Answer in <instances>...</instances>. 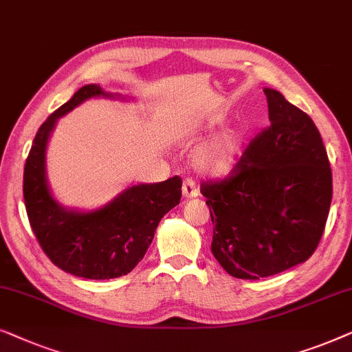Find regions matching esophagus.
I'll list each match as a JSON object with an SVG mask.
<instances>
[{
    "mask_svg": "<svg viewBox=\"0 0 352 352\" xmlns=\"http://www.w3.org/2000/svg\"><path fill=\"white\" fill-rule=\"evenodd\" d=\"M182 192H183V197H186V199L197 197V195H199V190H197L196 182L192 180V178H185V180H183V185H182Z\"/></svg>",
    "mask_w": 352,
    "mask_h": 352,
    "instance_id": "34e87169",
    "label": "esophagus"
}]
</instances>
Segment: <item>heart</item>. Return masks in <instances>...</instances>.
<instances>
[{
    "instance_id": "obj_1",
    "label": "heart",
    "mask_w": 352,
    "mask_h": 352,
    "mask_svg": "<svg viewBox=\"0 0 352 352\" xmlns=\"http://www.w3.org/2000/svg\"><path fill=\"white\" fill-rule=\"evenodd\" d=\"M242 151V133L228 131L201 148L196 164L207 174L226 175L234 169Z\"/></svg>"
}]
</instances>
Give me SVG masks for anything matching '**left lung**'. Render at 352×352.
<instances>
[{
	"label": "left lung",
	"instance_id": "8db88e82",
	"mask_svg": "<svg viewBox=\"0 0 352 352\" xmlns=\"http://www.w3.org/2000/svg\"><path fill=\"white\" fill-rule=\"evenodd\" d=\"M270 126L234 169L204 182L212 254L228 274L260 279L303 263L318 249L331 202V169L313 120L265 89Z\"/></svg>",
	"mask_w": 352,
	"mask_h": 352
}]
</instances>
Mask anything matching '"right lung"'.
<instances>
[{"label": "right lung", "mask_w": 352, "mask_h": 352, "mask_svg": "<svg viewBox=\"0 0 352 352\" xmlns=\"http://www.w3.org/2000/svg\"><path fill=\"white\" fill-rule=\"evenodd\" d=\"M98 96L108 94L97 84L82 86L38 129L23 169V199L30 226L47 258L65 273L100 280L126 276L145 256L161 219L180 202L182 178L133 185L108 206L86 214L58 206L46 182L47 138L57 118Z\"/></svg>", "instance_id": "1"}]
</instances>
